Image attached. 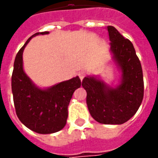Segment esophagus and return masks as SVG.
Returning a JSON list of instances; mask_svg holds the SVG:
<instances>
[{
    "label": "esophagus",
    "instance_id": "34e87169",
    "mask_svg": "<svg viewBox=\"0 0 158 158\" xmlns=\"http://www.w3.org/2000/svg\"><path fill=\"white\" fill-rule=\"evenodd\" d=\"M85 74H86V73L85 72V71H80V72L79 73V79H81L82 80L85 77Z\"/></svg>",
    "mask_w": 158,
    "mask_h": 158
}]
</instances>
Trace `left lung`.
Returning a JSON list of instances; mask_svg holds the SVG:
<instances>
[{
    "label": "left lung",
    "instance_id": "1",
    "mask_svg": "<svg viewBox=\"0 0 158 158\" xmlns=\"http://www.w3.org/2000/svg\"><path fill=\"white\" fill-rule=\"evenodd\" d=\"M110 51L122 73L115 87L106 85L96 76H87L82 86L87 92L86 103L90 115L104 124H122L139 109L144 96L141 64L134 45L113 26H107Z\"/></svg>",
    "mask_w": 158,
    "mask_h": 158
}]
</instances>
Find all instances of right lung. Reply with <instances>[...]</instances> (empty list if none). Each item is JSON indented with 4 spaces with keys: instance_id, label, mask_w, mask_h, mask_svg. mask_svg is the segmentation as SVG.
<instances>
[{
    "instance_id": "add662e5",
    "label": "right lung",
    "mask_w": 158,
    "mask_h": 158,
    "mask_svg": "<svg viewBox=\"0 0 158 158\" xmlns=\"http://www.w3.org/2000/svg\"><path fill=\"white\" fill-rule=\"evenodd\" d=\"M36 33L29 38L16 56L12 75V91L16 113L24 125L38 134H52L64 128L68 106L73 94L81 85L78 76L46 89L36 86L23 67V52L33 37L47 35Z\"/></svg>"
}]
</instances>
